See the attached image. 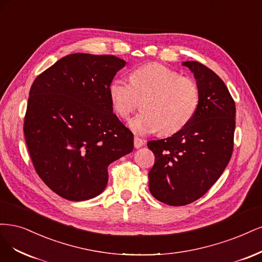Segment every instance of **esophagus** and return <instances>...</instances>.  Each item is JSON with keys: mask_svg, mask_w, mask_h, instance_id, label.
<instances>
[{"mask_svg": "<svg viewBox=\"0 0 262 262\" xmlns=\"http://www.w3.org/2000/svg\"><path fill=\"white\" fill-rule=\"evenodd\" d=\"M143 143H145V141H143L142 139H140L138 137H135L134 138V146H135V148H136V149H139L140 147H142Z\"/></svg>", "mask_w": 262, "mask_h": 262, "instance_id": "34e87169", "label": "esophagus"}]
</instances>
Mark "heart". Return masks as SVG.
Returning a JSON list of instances; mask_svg holds the SVG:
<instances>
[{"label":"heart","mask_w":262,"mask_h":262,"mask_svg":"<svg viewBox=\"0 0 262 262\" xmlns=\"http://www.w3.org/2000/svg\"><path fill=\"white\" fill-rule=\"evenodd\" d=\"M108 95L115 112L123 119H127L142 100L143 110L129 121L130 129L138 135L177 133L193 119L200 103L195 80L159 63L136 67L130 82L113 79Z\"/></svg>","instance_id":"obj_1"}]
</instances>
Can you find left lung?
I'll list each match as a JSON object with an SVG mask.
<instances>
[{
  "instance_id": "obj_1",
  "label": "left lung",
  "mask_w": 262,
  "mask_h": 262,
  "mask_svg": "<svg viewBox=\"0 0 262 262\" xmlns=\"http://www.w3.org/2000/svg\"><path fill=\"white\" fill-rule=\"evenodd\" d=\"M193 74L200 103L193 119L171 137L147 143L156 161L149 172V190L168 206L199 199L219 180L233 152L236 108L219 76L195 61L182 63Z\"/></svg>"
}]
</instances>
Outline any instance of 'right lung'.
Wrapping results in <instances>:
<instances>
[{"mask_svg":"<svg viewBox=\"0 0 262 262\" xmlns=\"http://www.w3.org/2000/svg\"><path fill=\"white\" fill-rule=\"evenodd\" d=\"M126 62L74 53L40 74L29 92L25 139L36 172L71 201L104 190L107 166L132 152L133 133L113 113L108 86Z\"/></svg>","mask_w":262,"mask_h":262,"instance_id":"obj_1","label":"right lung"}]
</instances>
